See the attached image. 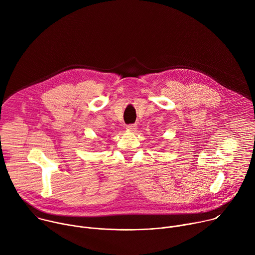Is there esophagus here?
I'll return each mask as SVG.
<instances>
[{
    "label": "esophagus",
    "instance_id": "1",
    "mask_svg": "<svg viewBox=\"0 0 255 255\" xmlns=\"http://www.w3.org/2000/svg\"><path fill=\"white\" fill-rule=\"evenodd\" d=\"M126 129L129 131H135L137 129V125L136 124H129L126 126Z\"/></svg>",
    "mask_w": 255,
    "mask_h": 255
}]
</instances>
